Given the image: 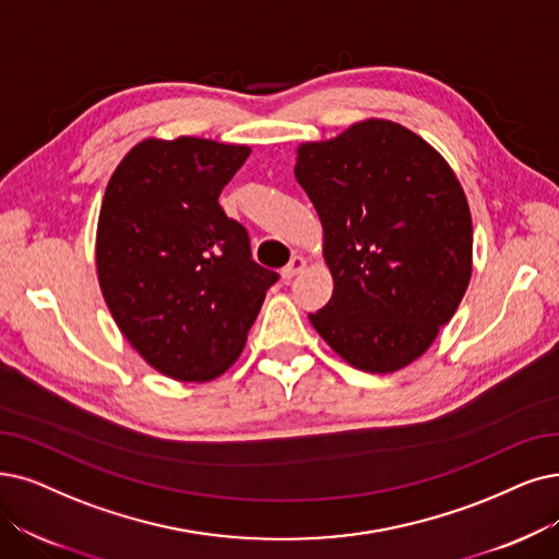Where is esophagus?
Instances as JSON below:
<instances>
[{
  "instance_id": "obj_1",
  "label": "esophagus",
  "mask_w": 559,
  "mask_h": 559,
  "mask_svg": "<svg viewBox=\"0 0 559 559\" xmlns=\"http://www.w3.org/2000/svg\"><path fill=\"white\" fill-rule=\"evenodd\" d=\"M305 265H307V261H305L300 254H294L292 261H288V263L282 267V277H284V280H294L298 273L305 271Z\"/></svg>"
}]
</instances>
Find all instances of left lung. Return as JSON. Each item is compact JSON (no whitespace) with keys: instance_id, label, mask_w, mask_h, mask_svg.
<instances>
[{"instance_id":"8db88e82","label":"left lung","mask_w":559,"mask_h":559,"mask_svg":"<svg viewBox=\"0 0 559 559\" xmlns=\"http://www.w3.org/2000/svg\"><path fill=\"white\" fill-rule=\"evenodd\" d=\"M294 171L319 213L334 282L311 325L355 369H404L471 284L473 217L456 174L431 144L385 119L300 144Z\"/></svg>"}]
</instances>
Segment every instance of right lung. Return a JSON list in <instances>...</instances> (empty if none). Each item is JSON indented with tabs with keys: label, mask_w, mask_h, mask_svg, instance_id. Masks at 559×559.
I'll return each mask as SVG.
<instances>
[{
	"label": "right lung",
	"mask_w": 559,
	"mask_h": 559,
	"mask_svg": "<svg viewBox=\"0 0 559 559\" xmlns=\"http://www.w3.org/2000/svg\"><path fill=\"white\" fill-rule=\"evenodd\" d=\"M248 155L240 144L151 138L128 151L103 197V298L130 346L174 381L225 373L280 280L217 204Z\"/></svg>",
	"instance_id": "right-lung-1"
}]
</instances>
